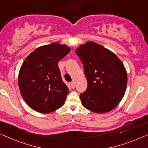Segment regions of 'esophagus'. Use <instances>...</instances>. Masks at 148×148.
I'll return each instance as SVG.
<instances>
[{
    "label": "esophagus",
    "instance_id": "esophagus-1",
    "mask_svg": "<svg viewBox=\"0 0 148 148\" xmlns=\"http://www.w3.org/2000/svg\"><path fill=\"white\" fill-rule=\"evenodd\" d=\"M71 87H72V88H75V83H74V82H71Z\"/></svg>",
    "mask_w": 148,
    "mask_h": 148
}]
</instances>
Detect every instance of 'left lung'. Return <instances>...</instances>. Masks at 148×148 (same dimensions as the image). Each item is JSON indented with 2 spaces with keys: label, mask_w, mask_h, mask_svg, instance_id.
<instances>
[{
  "label": "left lung",
  "mask_w": 148,
  "mask_h": 148,
  "mask_svg": "<svg viewBox=\"0 0 148 148\" xmlns=\"http://www.w3.org/2000/svg\"><path fill=\"white\" fill-rule=\"evenodd\" d=\"M84 66L87 88L81 93L82 104L97 113H107L116 107L123 97L127 83L124 65L109 49L93 41L76 49Z\"/></svg>",
  "instance_id": "1"
}]
</instances>
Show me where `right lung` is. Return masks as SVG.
I'll list each match as a JSON object with an SVG mask.
<instances>
[{"mask_svg": "<svg viewBox=\"0 0 148 148\" xmlns=\"http://www.w3.org/2000/svg\"><path fill=\"white\" fill-rule=\"evenodd\" d=\"M58 43L39 47L29 55L18 74V86L26 103L39 113H50L64 105L69 92L58 62L70 52Z\"/></svg>", "mask_w": 148, "mask_h": 148, "instance_id": "obj_1", "label": "right lung"}]
</instances>
